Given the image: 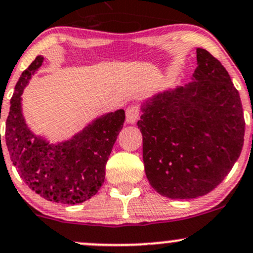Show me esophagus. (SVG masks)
I'll list each match as a JSON object with an SVG mask.
<instances>
[{"label": "esophagus", "mask_w": 253, "mask_h": 253, "mask_svg": "<svg viewBox=\"0 0 253 253\" xmlns=\"http://www.w3.org/2000/svg\"><path fill=\"white\" fill-rule=\"evenodd\" d=\"M139 112H141V110H139L138 105H136V104H132V105H129L128 108L126 109V122L127 124H134V122L139 119Z\"/></svg>", "instance_id": "34e87169"}]
</instances>
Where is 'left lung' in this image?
Instances as JSON below:
<instances>
[{"label":"left lung","instance_id":"obj_1","mask_svg":"<svg viewBox=\"0 0 253 253\" xmlns=\"http://www.w3.org/2000/svg\"><path fill=\"white\" fill-rule=\"evenodd\" d=\"M197 63L195 82L153 96L137 122L148 181L172 200L214 190L244 145V110L228 71L205 48Z\"/></svg>","mask_w":253,"mask_h":253}]
</instances>
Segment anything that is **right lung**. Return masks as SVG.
I'll list each match as a JSON object with an SVG mask.
<instances>
[{
	"label": "right lung",
	"instance_id": "obj_1",
	"mask_svg": "<svg viewBox=\"0 0 253 253\" xmlns=\"http://www.w3.org/2000/svg\"><path fill=\"white\" fill-rule=\"evenodd\" d=\"M42 61L44 57L38 56L16 84L4 139L18 174L29 188L51 202L77 205L96 195L104 183L106 162L124 126L125 111L110 112L95 120L73 139L60 145L37 138L22 116L20 95Z\"/></svg>",
	"mask_w": 253,
	"mask_h": 253
}]
</instances>
